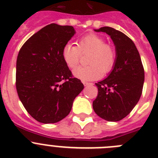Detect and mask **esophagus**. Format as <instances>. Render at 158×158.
<instances>
[{
	"instance_id": "1",
	"label": "esophagus",
	"mask_w": 158,
	"mask_h": 158,
	"mask_svg": "<svg viewBox=\"0 0 158 158\" xmlns=\"http://www.w3.org/2000/svg\"><path fill=\"white\" fill-rule=\"evenodd\" d=\"M82 83H83V85H84L85 86H89V85H92V83H91V82H85V81H82Z\"/></svg>"
}]
</instances>
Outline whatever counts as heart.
<instances>
[{"label":"heart","instance_id":"obj_1","mask_svg":"<svg viewBox=\"0 0 158 158\" xmlns=\"http://www.w3.org/2000/svg\"><path fill=\"white\" fill-rule=\"evenodd\" d=\"M78 45L67 44L62 51V56L69 69H76L82 55L89 53L86 59V66L79 67L73 72L75 77L83 81L100 78L102 73L108 74L113 70L116 60L114 48L106 43L102 37L89 34L78 41Z\"/></svg>","mask_w":158,"mask_h":158}]
</instances>
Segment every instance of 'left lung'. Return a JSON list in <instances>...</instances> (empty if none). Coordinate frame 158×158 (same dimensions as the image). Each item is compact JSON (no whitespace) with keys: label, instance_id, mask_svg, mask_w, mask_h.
Wrapping results in <instances>:
<instances>
[{"label":"left lung","instance_id":"1","mask_svg":"<svg viewBox=\"0 0 158 158\" xmlns=\"http://www.w3.org/2000/svg\"><path fill=\"white\" fill-rule=\"evenodd\" d=\"M97 32H106L116 47V60L106 79L95 83L98 96L93 102L95 113L104 120H121L134 109L142 95L144 69L134 42L127 35L109 27Z\"/></svg>","mask_w":158,"mask_h":158}]
</instances>
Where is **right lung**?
I'll list each match as a JSON object with an SVG mask.
<instances>
[{
  "label": "right lung",
  "mask_w": 158,
  "mask_h": 158,
  "mask_svg": "<svg viewBox=\"0 0 158 158\" xmlns=\"http://www.w3.org/2000/svg\"><path fill=\"white\" fill-rule=\"evenodd\" d=\"M75 33L72 26L49 24L23 45L17 56L18 96L27 113L40 123L63 120L84 88L62 56L64 45Z\"/></svg>",
  "instance_id": "right-lung-1"
}]
</instances>
